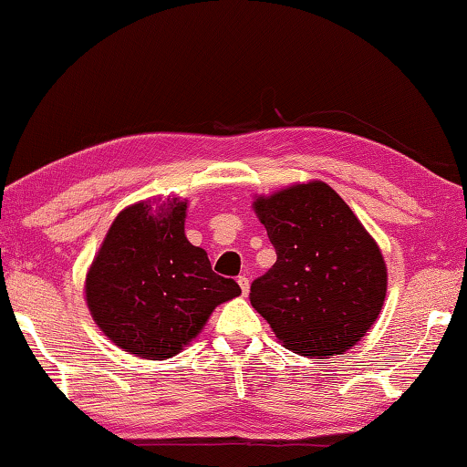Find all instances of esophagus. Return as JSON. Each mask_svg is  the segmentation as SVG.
Segmentation results:
<instances>
[{
	"mask_svg": "<svg viewBox=\"0 0 467 467\" xmlns=\"http://www.w3.org/2000/svg\"><path fill=\"white\" fill-rule=\"evenodd\" d=\"M236 282H239L243 296H247V295H249V286H251V282H249L247 275H239V280H236Z\"/></svg>",
	"mask_w": 467,
	"mask_h": 467,
	"instance_id": "esophagus-1",
	"label": "esophagus"
}]
</instances>
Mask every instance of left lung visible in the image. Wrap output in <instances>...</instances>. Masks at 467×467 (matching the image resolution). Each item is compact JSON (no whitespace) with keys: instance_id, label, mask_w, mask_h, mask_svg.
<instances>
[{"instance_id":"8db88e82","label":"left lung","mask_w":467,"mask_h":467,"mask_svg":"<svg viewBox=\"0 0 467 467\" xmlns=\"http://www.w3.org/2000/svg\"><path fill=\"white\" fill-rule=\"evenodd\" d=\"M253 210L278 255L251 284L253 309L300 357L357 346L383 309L387 265L350 205L323 181H306L255 195Z\"/></svg>"}]
</instances>
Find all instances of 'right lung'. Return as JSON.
Masks as SVG:
<instances>
[{"label": "right lung", "instance_id": "obj_1", "mask_svg": "<svg viewBox=\"0 0 467 467\" xmlns=\"http://www.w3.org/2000/svg\"><path fill=\"white\" fill-rule=\"evenodd\" d=\"M187 200L152 197L121 210L86 272L94 323L123 352L164 360L200 336L239 284L212 272L208 253L185 236Z\"/></svg>", "mask_w": 467, "mask_h": 467}]
</instances>
